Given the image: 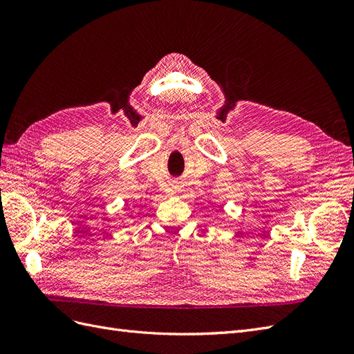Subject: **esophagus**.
Segmentation results:
<instances>
[{"label":"esophagus","mask_w":354,"mask_h":354,"mask_svg":"<svg viewBox=\"0 0 354 354\" xmlns=\"http://www.w3.org/2000/svg\"><path fill=\"white\" fill-rule=\"evenodd\" d=\"M173 189H174V192H180L181 190V183H180V181H174Z\"/></svg>","instance_id":"esophagus-1"}]
</instances>
